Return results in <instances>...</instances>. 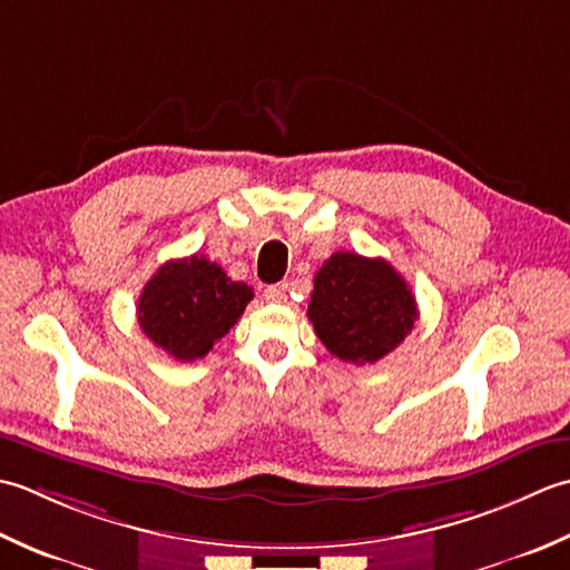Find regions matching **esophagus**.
<instances>
[{
    "label": "esophagus",
    "mask_w": 570,
    "mask_h": 570,
    "mask_svg": "<svg viewBox=\"0 0 570 570\" xmlns=\"http://www.w3.org/2000/svg\"><path fill=\"white\" fill-rule=\"evenodd\" d=\"M263 297L268 302H285L287 299V285H271L265 287Z\"/></svg>",
    "instance_id": "esophagus-1"
}]
</instances>
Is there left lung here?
Returning <instances> with one entry per match:
<instances>
[{
    "instance_id": "8db88e82",
    "label": "left lung",
    "mask_w": 570,
    "mask_h": 570,
    "mask_svg": "<svg viewBox=\"0 0 570 570\" xmlns=\"http://www.w3.org/2000/svg\"><path fill=\"white\" fill-rule=\"evenodd\" d=\"M307 317L330 354L374 364L411 334L417 305L391 263L340 250L315 275Z\"/></svg>"
}]
</instances>
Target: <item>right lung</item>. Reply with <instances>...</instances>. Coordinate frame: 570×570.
I'll return each mask as SVG.
<instances>
[{"label": "right lung", "mask_w": 570, "mask_h": 570, "mask_svg": "<svg viewBox=\"0 0 570 570\" xmlns=\"http://www.w3.org/2000/svg\"><path fill=\"white\" fill-rule=\"evenodd\" d=\"M253 287L236 283L206 255L167 261L149 277L137 302V322L153 344L177 362H196L228 334Z\"/></svg>", "instance_id": "right-lung-1"}]
</instances>
